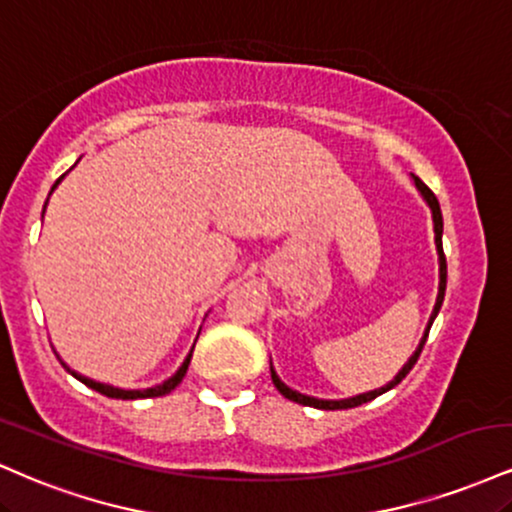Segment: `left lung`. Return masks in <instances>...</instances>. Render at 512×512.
<instances>
[{
  "label": "left lung",
  "instance_id": "left-lung-1",
  "mask_svg": "<svg viewBox=\"0 0 512 512\" xmlns=\"http://www.w3.org/2000/svg\"><path fill=\"white\" fill-rule=\"evenodd\" d=\"M412 181H415L417 190H420L424 200H427L429 209H432V219H434V243H436V252H439V295H436V305H434V312H432V317H429V324H427V329H424V336H422L420 346H417V350H415V353H412L410 360L405 362L403 369H400V372L396 374V377H393V381H389V384H386V386H381V389H377V391L360 393V396H353V398H346V400H322V398H312V396H305V393H298V391L288 389V386L283 384V381L279 379V374L274 372V367H269V369H272V381H274V386H276V389H279V393H281L283 398L293 400V403H300V405H310V408H319V410H348V408H357V405H362V403H369V400H374V398H377V396H381V393L391 391L393 386H398L400 381H403L405 377H408V372H410V369L415 367L417 357H420L422 348H424V343H427L429 329H432L434 319H436V315H439V310H441L443 295H446V255H443V243H441V236H443V217H441V207H439V200H436V195H434L432 190H429L427 186H424V183L420 181V178H417V176H412Z\"/></svg>",
  "mask_w": 512,
  "mask_h": 512
}]
</instances>
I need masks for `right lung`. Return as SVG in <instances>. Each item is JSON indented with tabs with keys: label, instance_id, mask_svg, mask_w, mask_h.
Masks as SVG:
<instances>
[{
	"label": "right lung",
	"instance_id": "1",
	"mask_svg": "<svg viewBox=\"0 0 512 512\" xmlns=\"http://www.w3.org/2000/svg\"><path fill=\"white\" fill-rule=\"evenodd\" d=\"M66 176V174H64ZM64 176H59L57 178V183H54L52 186V190L59 186L61 183V178ZM52 195V193H49ZM49 200V197H47ZM45 207H47V202H45ZM42 217H45V209H42ZM195 348V346H193ZM190 357H193V350H190L188 353V357L186 360H183V365L178 367V372L174 374V377L171 379H166L164 384H159V386H152V389H143V391H123V389H116V386H109V384H100V381H92V379H88V377H83V374H78V372H73V369L66 365V362H61V365L66 367V372H71L73 377H76L78 381H83L85 386H88V389H92V391H97V393H102V396H107V398H121V400H135V398H157V396H166V393H171L176 389L178 384H181L183 381V377H186V372H188V365H190Z\"/></svg>",
	"mask_w": 512,
	"mask_h": 512
}]
</instances>
